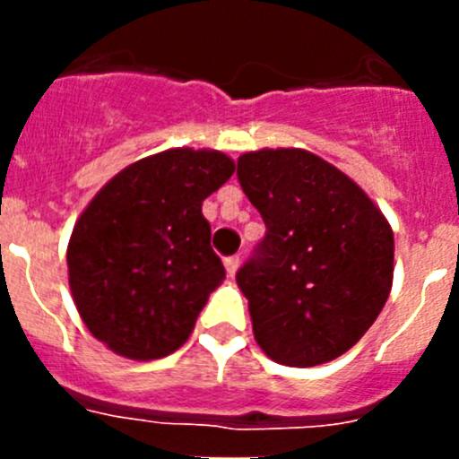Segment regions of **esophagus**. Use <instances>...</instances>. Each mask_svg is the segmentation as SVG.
Instances as JSON below:
<instances>
[{"label":"esophagus","mask_w":459,"mask_h":459,"mask_svg":"<svg viewBox=\"0 0 459 459\" xmlns=\"http://www.w3.org/2000/svg\"><path fill=\"white\" fill-rule=\"evenodd\" d=\"M238 264H241V259H238V257H227L225 259V269H227V275H230V278H234V275H237Z\"/></svg>","instance_id":"obj_1"}]
</instances>
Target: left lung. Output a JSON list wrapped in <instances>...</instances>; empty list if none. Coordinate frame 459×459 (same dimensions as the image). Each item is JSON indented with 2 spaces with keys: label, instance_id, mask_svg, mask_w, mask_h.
<instances>
[{
  "label": "left lung",
  "instance_id": "1",
  "mask_svg": "<svg viewBox=\"0 0 459 459\" xmlns=\"http://www.w3.org/2000/svg\"><path fill=\"white\" fill-rule=\"evenodd\" d=\"M238 184L266 225L238 269L257 344L275 363L322 366L350 351L393 287V230L335 165L306 149L238 156Z\"/></svg>",
  "mask_w": 459,
  "mask_h": 459
}]
</instances>
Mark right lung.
Listing matches in <instances>:
<instances>
[{
    "instance_id": "obj_1",
    "label": "right lung",
    "mask_w": 459,
    "mask_h": 459,
    "mask_svg": "<svg viewBox=\"0 0 459 459\" xmlns=\"http://www.w3.org/2000/svg\"><path fill=\"white\" fill-rule=\"evenodd\" d=\"M234 174L216 149H168L115 174L68 241V285L89 333L131 360L172 354L225 280L202 202Z\"/></svg>"
}]
</instances>
